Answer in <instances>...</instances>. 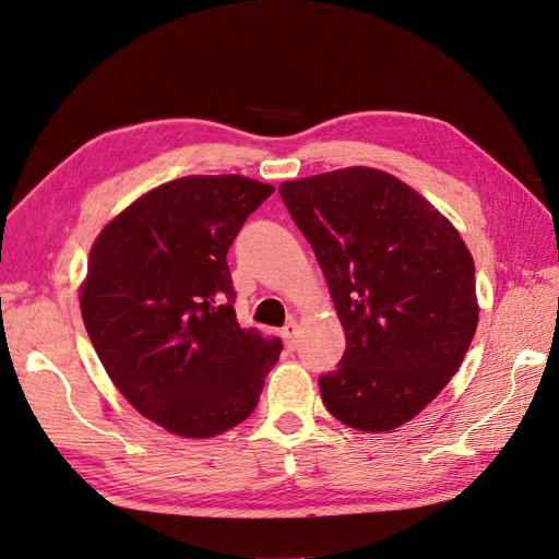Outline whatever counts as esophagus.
I'll use <instances>...</instances> for the list:
<instances>
[{
  "instance_id": "esophagus-1",
  "label": "esophagus",
  "mask_w": 559,
  "mask_h": 559,
  "mask_svg": "<svg viewBox=\"0 0 559 559\" xmlns=\"http://www.w3.org/2000/svg\"><path fill=\"white\" fill-rule=\"evenodd\" d=\"M298 321H289V324H286L284 329H282V337H284V345H286V349H296V345H298Z\"/></svg>"
}]
</instances>
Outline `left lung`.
Returning <instances> with one entry per match:
<instances>
[{
    "label": "left lung",
    "mask_w": 559,
    "mask_h": 559,
    "mask_svg": "<svg viewBox=\"0 0 559 559\" xmlns=\"http://www.w3.org/2000/svg\"><path fill=\"white\" fill-rule=\"evenodd\" d=\"M280 195L347 337L319 378L324 405L359 431L405 425L443 392L476 333L471 251L429 200L373 167L284 181Z\"/></svg>",
    "instance_id": "left-lung-1"
}]
</instances>
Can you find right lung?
I'll use <instances>...</instances> for the list:
<instances>
[{"instance_id": "obj_1", "label": "right lung", "mask_w": 559, "mask_h": 559, "mask_svg": "<svg viewBox=\"0 0 559 559\" xmlns=\"http://www.w3.org/2000/svg\"><path fill=\"white\" fill-rule=\"evenodd\" d=\"M273 186L181 177L103 228L81 314L107 376L134 408L183 438L218 436L257 408L282 341L240 329L226 253Z\"/></svg>"}]
</instances>
